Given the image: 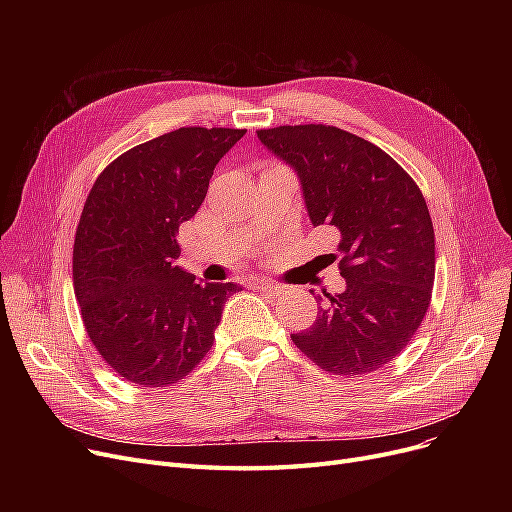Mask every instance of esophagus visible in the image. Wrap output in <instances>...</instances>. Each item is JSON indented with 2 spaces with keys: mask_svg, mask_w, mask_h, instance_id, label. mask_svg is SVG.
Masks as SVG:
<instances>
[{
  "mask_svg": "<svg viewBox=\"0 0 512 512\" xmlns=\"http://www.w3.org/2000/svg\"><path fill=\"white\" fill-rule=\"evenodd\" d=\"M251 286H253L255 290H261V292H270V294H274V297H278V294H282V290H284L280 284L267 282V280H253Z\"/></svg>",
  "mask_w": 512,
  "mask_h": 512,
  "instance_id": "esophagus-1",
  "label": "esophagus"
}]
</instances>
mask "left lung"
Here are the masks:
<instances>
[{
  "instance_id": "left-lung-1",
  "label": "left lung",
  "mask_w": 512,
  "mask_h": 512,
  "mask_svg": "<svg viewBox=\"0 0 512 512\" xmlns=\"http://www.w3.org/2000/svg\"><path fill=\"white\" fill-rule=\"evenodd\" d=\"M257 137L297 172L311 224L338 234L346 280L344 292L315 297L317 319L292 342L324 371H378L407 348L432 301L436 240L419 186L386 151L336 126Z\"/></svg>"
}]
</instances>
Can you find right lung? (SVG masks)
Returning <instances> with one entry per match:
<instances>
[{
	"mask_svg": "<svg viewBox=\"0 0 512 512\" xmlns=\"http://www.w3.org/2000/svg\"><path fill=\"white\" fill-rule=\"evenodd\" d=\"M245 132H166L122 153L91 188L74 238V294L97 353L126 382L164 388L186 378L213 346L226 299L240 290L203 284L176 265V234Z\"/></svg>",
	"mask_w": 512,
	"mask_h": 512,
	"instance_id": "obj_1",
	"label": "right lung"
}]
</instances>
